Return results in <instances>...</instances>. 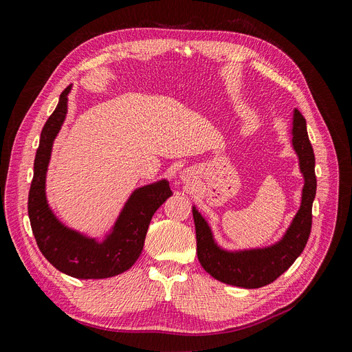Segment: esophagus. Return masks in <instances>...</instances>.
I'll return each mask as SVG.
<instances>
[{"label": "esophagus", "instance_id": "esophagus-1", "mask_svg": "<svg viewBox=\"0 0 352 352\" xmlns=\"http://www.w3.org/2000/svg\"><path fill=\"white\" fill-rule=\"evenodd\" d=\"M180 177H182V180L184 182H190V180L194 179V170H190V168H185L184 172H180Z\"/></svg>", "mask_w": 352, "mask_h": 352}]
</instances>
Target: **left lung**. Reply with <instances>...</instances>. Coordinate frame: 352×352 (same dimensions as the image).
Returning a JSON list of instances; mask_svg holds the SVG:
<instances>
[{
    "label": "left lung",
    "instance_id": "8db88e82",
    "mask_svg": "<svg viewBox=\"0 0 352 352\" xmlns=\"http://www.w3.org/2000/svg\"><path fill=\"white\" fill-rule=\"evenodd\" d=\"M292 146L300 160V170L304 176L301 207L295 214L283 238L265 248L226 251L220 248L212 238V232L206 219L192 207L197 254L204 270L212 278L239 287L255 289L274 282L291 267L304 251L311 232V208L316 197L317 180L314 173L316 158L308 140L304 116L295 110L292 120Z\"/></svg>",
    "mask_w": 352,
    "mask_h": 352
}]
</instances>
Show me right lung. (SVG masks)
<instances>
[{
	"label": "right lung",
	"mask_w": 352,
	"mask_h": 352,
	"mask_svg": "<svg viewBox=\"0 0 352 352\" xmlns=\"http://www.w3.org/2000/svg\"><path fill=\"white\" fill-rule=\"evenodd\" d=\"M70 89L72 85L61 92L56 110L42 127L28 199L30 226L42 255L61 273L76 279L113 278L140 258L154 212L172 197V190L166 179L135 189L102 242L63 225L48 207L45 176L52 142L66 119Z\"/></svg>",
	"instance_id": "obj_1"
}]
</instances>
